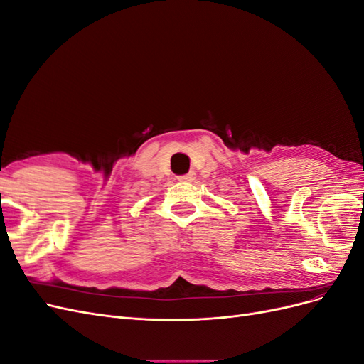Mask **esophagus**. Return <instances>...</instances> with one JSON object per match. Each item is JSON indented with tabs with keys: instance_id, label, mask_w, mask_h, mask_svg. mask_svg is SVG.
I'll return each mask as SVG.
<instances>
[{
	"instance_id": "obj_1",
	"label": "esophagus",
	"mask_w": 364,
	"mask_h": 364,
	"mask_svg": "<svg viewBox=\"0 0 364 364\" xmlns=\"http://www.w3.org/2000/svg\"><path fill=\"white\" fill-rule=\"evenodd\" d=\"M181 182H193L196 179V173L194 171H190L188 174H183V176H179L178 178Z\"/></svg>"
}]
</instances>
